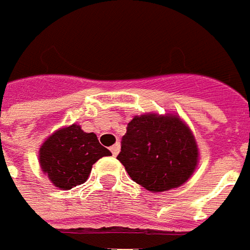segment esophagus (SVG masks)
Listing matches in <instances>:
<instances>
[{"instance_id":"1","label":"esophagus","mask_w":250,"mask_h":250,"mask_svg":"<svg viewBox=\"0 0 250 250\" xmlns=\"http://www.w3.org/2000/svg\"><path fill=\"white\" fill-rule=\"evenodd\" d=\"M111 152H112V154L116 157V156L119 154V152H120V145H119V144H116V145L111 146Z\"/></svg>"}]
</instances>
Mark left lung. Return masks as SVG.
<instances>
[{
    "label": "left lung",
    "mask_w": 250,
    "mask_h": 250,
    "mask_svg": "<svg viewBox=\"0 0 250 250\" xmlns=\"http://www.w3.org/2000/svg\"><path fill=\"white\" fill-rule=\"evenodd\" d=\"M198 145L179 115H137L122 138L118 160L134 182L152 193L176 189L198 166Z\"/></svg>",
    "instance_id": "1"
}]
</instances>
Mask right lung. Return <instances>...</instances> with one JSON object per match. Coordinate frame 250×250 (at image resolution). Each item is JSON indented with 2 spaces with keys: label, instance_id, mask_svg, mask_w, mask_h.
<instances>
[{
  "label": "right lung",
  "instance_id": "obj_1",
  "mask_svg": "<svg viewBox=\"0 0 250 250\" xmlns=\"http://www.w3.org/2000/svg\"><path fill=\"white\" fill-rule=\"evenodd\" d=\"M38 153L42 172L61 190L86 182L93 164L112 154L98 142L94 132H84L76 123L61 127L49 135Z\"/></svg>",
  "mask_w": 250,
  "mask_h": 250
}]
</instances>
